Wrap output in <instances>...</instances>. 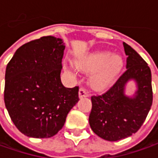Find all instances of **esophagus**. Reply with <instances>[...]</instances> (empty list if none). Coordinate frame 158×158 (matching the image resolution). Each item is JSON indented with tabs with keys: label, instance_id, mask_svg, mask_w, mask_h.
Returning a JSON list of instances; mask_svg holds the SVG:
<instances>
[{
	"label": "esophagus",
	"instance_id": "1",
	"mask_svg": "<svg viewBox=\"0 0 158 158\" xmlns=\"http://www.w3.org/2000/svg\"><path fill=\"white\" fill-rule=\"evenodd\" d=\"M89 95L88 94V93L86 92V90L83 88V87H81L79 91V98H83V97H87V96Z\"/></svg>",
	"mask_w": 158,
	"mask_h": 158
}]
</instances>
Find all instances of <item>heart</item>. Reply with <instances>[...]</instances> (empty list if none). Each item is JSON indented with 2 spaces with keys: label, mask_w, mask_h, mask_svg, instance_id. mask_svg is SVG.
Returning a JSON list of instances; mask_svg holds the SVG:
<instances>
[{
  "label": "heart",
  "mask_w": 158,
  "mask_h": 158,
  "mask_svg": "<svg viewBox=\"0 0 158 158\" xmlns=\"http://www.w3.org/2000/svg\"><path fill=\"white\" fill-rule=\"evenodd\" d=\"M123 58L119 55L110 57V52H95L78 58L75 66L80 72L94 73L90 84L94 89L107 88L123 67Z\"/></svg>",
  "instance_id": "b5f03b06"
}]
</instances>
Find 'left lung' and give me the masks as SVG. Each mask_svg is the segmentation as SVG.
<instances>
[{"instance_id":"left-lung-1","label":"left lung","mask_w":158,"mask_h":158,"mask_svg":"<svg viewBox=\"0 0 158 158\" xmlns=\"http://www.w3.org/2000/svg\"><path fill=\"white\" fill-rule=\"evenodd\" d=\"M127 70L102 95L92 96L89 124L101 138L115 142L138 131L150 110L153 100L151 72L133 48L123 43ZM134 80L138 89L133 96L125 94L126 85Z\"/></svg>"}]
</instances>
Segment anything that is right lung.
I'll return each mask as SVG.
<instances>
[{
    "label": "right lung",
    "mask_w": 158,
    "mask_h": 158,
    "mask_svg": "<svg viewBox=\"0 0 158 158\" xmlns=\"http://www.w3.org/2000/svg\"><path fill=\"white\" fill-rule=\"evenodd\" d=\"M64 44L48 35L20 47L5 73L4 102L20 132L49 138L63 128L79 101V86L67 88L60 79Z\"/></svg>",
    "instance_id": "1"
}]
</instances>
